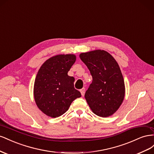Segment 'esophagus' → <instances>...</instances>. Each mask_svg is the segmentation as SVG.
Listing matches in <instances>:
<instances>
[{"instance_id":"esophagus-1","label":"esophagus","mask_w":154,"mask_h":154,"mask_svg":"<svg viewBox=\"0 0 154 154\" xmlns=\"http://www.w3.org/2000/svg\"><path fill=\"white\" fill-rule=\"evenodd\" d=\"M80 91H81V95L83 96L85 95V88H82V89H81L80 90Z\"/></svg>"}]
</instances>
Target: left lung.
Instances as JSON below:
<instances>
[{
	"instance_id": "1",
	"label": "left lung",
	"mask_w": 154,
	"mask_h": 154,
	"mask_svg": "<svg viewBox=\"0 0 154 154\" xmlns=\"http://www.w3.org/2000/svg\"><path fill=\"white\" fill-rule=\"evenodd\" d=\"M79 57L92 76V82L85 95L88 104L97 116H112L125 97V82L119 64L104 50L82 53Z\"/></svg>"
}]
</instances>
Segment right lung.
<instances>
[{
	"label": "right lung",
	"mask_w": 154,
	"mask_h": 154,
	"mask_svg": "<svg viewBox=\"0 0 154 154\" xmlns=\"http://www.w3.org/2000/svg\"><path fill=\"white\" fill-rule=\"evenodd\" d=\"M74 55H59L48 59L39 69L34 83V97L38 108L55 118L66 112L81 94L74 88L75 79L68 72L75 62Z\"/></svg>",
	"instance_id": "1"
}]
</instances>
